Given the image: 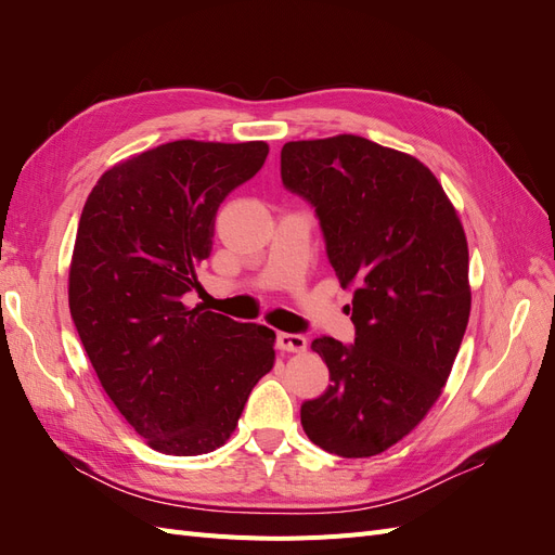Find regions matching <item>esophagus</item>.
I'll use <instances>...</instances> for the list:
<instances>
[{
  "label": "esophagus",
  "mask_w": 555,
  "mask_h": 555,
  "mask_svg": "<svg viewBox=\"0 0 555 555\" xmlns=\"http://www.w3.org/2000/svg\"><path fill=\"white\" fill-rule=\"evenodd\" d=\"M278 347L289 354H300L308 349V338L300 333H278Z\"/></svg>",
  "instance_id": "esophagus-1"
}]
</instances>
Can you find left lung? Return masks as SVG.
<instances>
[{
  "instance_id": "left-lung-1",
  "label": "left lung",
  "mask_w": 555,
  "mask_h": 555,
  "mask_svg": "<svg viewBox=\"0 0 555 555\" xmlns=\"http://www.w3.org/2000/svg\"><path fill=\"white\" fill-rule=\"evenodd\" d=\"M280 166L354 289V345L312 340L331 384L300 424L335 456H377L424 422L456 361L473 306L463 224L426 164L354 133L284 143Z\"/></svg>"
}]
</instances>
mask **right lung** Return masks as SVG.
I'll list each match as a JSON object with an SVG mask.
<instances>
[{"label":"right lung","instance_id":"obj_1","mask_svg":"<svg viewBox=\"0 0 555 555\" xmlns=\"http://www.w3.org/2000/svg\"><path fill=\"white\" fill-rule=\"evenodd\" d=\"M266 155L263 141H171L111 166L82 206L72 319L113 405L169 456L222 447L275 363V331L182 304L217 208Z\"/></svg>","mask_w":555,"mask_h":555}]
</instances>
